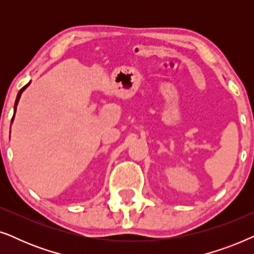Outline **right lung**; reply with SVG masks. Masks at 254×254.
Masks as SVG:
<instances>
[{"label":"right lung","instance_id":"right-lung-1","mask_svg":"<svg viewBox=\"0 0 254 254\" xmlns=\"http://www.w3.org/2000/svg\"><path fill=\"white\" fill-rule=\"evenodd\" d=\"M30 83H31V82H29V83H27V84H26L25 86H23V88L19 90L18 95H17L16 102H15V112H16V107H17V105H18V102H19V98H20V96H22V93H23V91H24V90H25V89L27 88V86H29V85H30ZM13 117H15V114H13ZM13 117H12V119H11V124H12V121H13Z\"/></svg>","mask_w":254,"mask_h":254}]
</instances>
